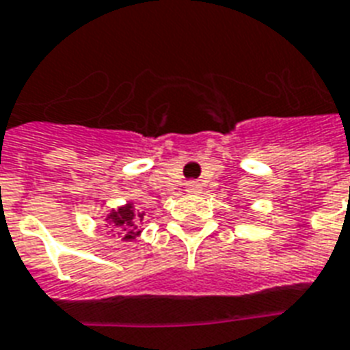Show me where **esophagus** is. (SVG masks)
I'll list each match as a JSON object with an SVG mask.
<instances>
[{
    "mask_svg": "<svg viewBox=\"0 0 350 350\" xmlns=\"http://www.w3.org/2000/svg\"><path fill=\"white\" fill-rule=\"evenodd\" d=\"M202 191V185L198 183V181H189L187 183V192H191V194H196V192Z\"/></svg>",
    "mask_w": 350,
    "mask_h": 350,
    "instance_id": "34e87169",
    "label": "esophagus"
}]
</instances>
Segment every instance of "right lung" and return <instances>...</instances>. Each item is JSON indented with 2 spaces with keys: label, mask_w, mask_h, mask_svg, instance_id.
<instances>
[{
  "label": "right lung",
  "mask_w": 350,
  "mask_h": 350,
  "mask_svg": "<svg viewBox=\"0 0 350 350\" xmlns=\"http://www.w3.org/2000/svg\"><path fill=\"white\" fill-rule=\"evenodd\" d=\"M143 213L136 211L132 203H126L123 207L111 211L107 216V225L120 236L123 241H132L142 234Z\"/></svg>",
  "instance_id": "1"
}]
</instances>
